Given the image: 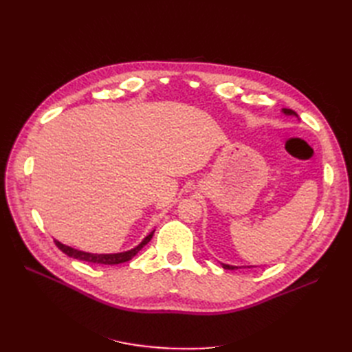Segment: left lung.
Wrapping results in <instances>:
<instances>
[{"label": "left lung", "mask_w": 352, "mask_h": 352, "mask_svg": "<svg viewBox=\"0 0 352 352\" xmlns=\"http://www.w3.org/2000/svg\"><path fill=\"white\" fill-rule=\"evenodd\" d=\"M282 111H283V114H286V116H295V117H298V114H296L295 111L289 110V109H282ZM220 264H221V267H223V269H228V270L241 269L239 265H230V264H225V263H220ZM250 267H254V265H250Z\"/></svg>", "instance_id": "1"}]
</instances>
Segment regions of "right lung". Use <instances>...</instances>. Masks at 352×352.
<instances>
[{
	"label": "right lung",
	"mask_w": 352,
	"mask_h": 352,
	"mask_svg": "<svg viewBox=\"0 0 352 352\" xmlns=\"http://www.w3.org/2000/svg\"><path fill=\"white\" fill-rule=\"evenodd\" d=\"M154 235V230L148 233V235L142 239V242L140 245H136L135 248L132 250H127V251H123V252H114V254H94V252H85V251H80V250H74L72 247H69V245H65L61 243L60 241H54L57 247L65 252L66 255H69V257L72 258H76V260H82V261H88V263H94V264H109V265H113V264H120V263H126L129 261L131 258H133L135 255L140 252L145 245L151 241Z\"/></svg>",
	"instance_id": "add662e5"
}]
</instances>
